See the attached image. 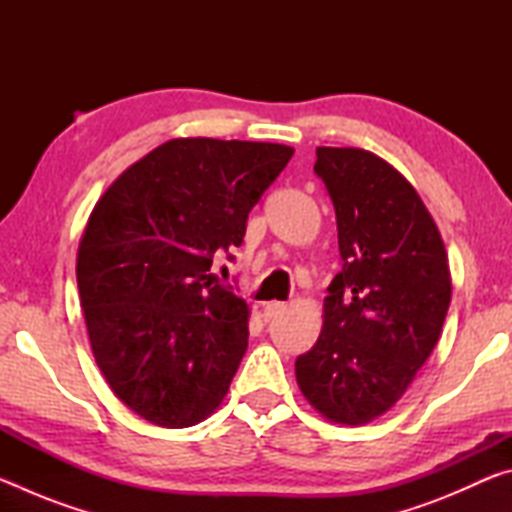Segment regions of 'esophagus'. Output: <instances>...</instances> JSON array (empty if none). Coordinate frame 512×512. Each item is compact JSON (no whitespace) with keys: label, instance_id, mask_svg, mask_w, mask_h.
<instances>
[{"label":"esophagus","instance_id":"esophagus-1","mask_svg":"<svg viewBox=\"0 0 512 512\" xmlns=\"http://www.w3.org/2000/svg\"><path fill=\"white\" fill-rule=\"evenodd\" d=\"M264 320H275L277 316H282L287 311V305L284 302H266L264 305Z\"/></svg>","mask_w":512,"mask_h":512}]
</instances>
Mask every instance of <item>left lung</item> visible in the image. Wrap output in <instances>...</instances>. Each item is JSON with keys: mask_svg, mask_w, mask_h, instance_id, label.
I'll return each instance as SVG.
<instances>
[{"mask_svg": "<svg viewBox=\"0 0 512 512\" xmlns=\"http://www.w3.org/2000/svg\"><path fill=\"white\" fill-rule=\"evenodd\" d=\"M336 212L341 271L327 287L323 332L296 359L302 395L339 424L386 413L429 359L452 277L445 244L400 171L363 149H316Z\"/></svg>", "mask_w": 512, "mask_h": 512, "instance_id": "left-lung-1", "label": "left lung"}]
</instances>
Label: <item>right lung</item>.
Listing matches in <instances>:
<instances>
[{
    "label": "right lung",
    "mask_w": 512,
    "mask_h": 512,
    "mask_svg": "<svg viewBox=\"0 0 512 512\" xmlns=\"http://www.w3.org/2000/svg\"><path fill=\"white\" fill-rule=\"evenodd\" d=\"M284 144L185 137L144 155L85 225L76 282L97 366L158 427L205 420L248 348V305L210 273L287 167Z\"/></svg>",
    "instance_id": "right-lung-1"
}]
</instances>
